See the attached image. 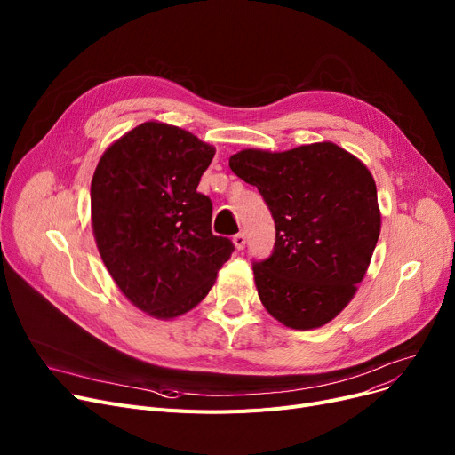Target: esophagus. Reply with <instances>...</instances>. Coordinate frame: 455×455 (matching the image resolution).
Here are the masks:
<instances>
[{
    "label": "esophagus",
    "mask_w": 455,
    "mask_h": 455,
    "mask_svg": "<svg viewBox=\"0 0 455 455\" xmlns=\"http://www.w3.org/2000/svg\"><path fill=\"white\" fill-rule=\"evenodd\" d=\"M232 242H234V245H235V249H237V251H243V249H245V245H247V235H245V232L235 234Z\"/></svg>",
    "instance_id": "esophagus-1"
}]
</instances>
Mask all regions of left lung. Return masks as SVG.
<instances>
[{
	"instance_id": "8db88e82",
	"label": "left lung",
	"mask_w": 455,
	"mask_h": 455,
	"mask_svg": "<svg viewBox=\"0 0 455 455\" xmlns=\"http://www.w3.org/2000/svg\"><path fill=\"white\" fill-rule=\"evenodd\" d=\"M228 165L258 188L275 220L273 254L252 266L261 304L288 328L324 326L354 299L379 237L367 165L331 141L243 149Z\"/></svg>"
}]
</instances>
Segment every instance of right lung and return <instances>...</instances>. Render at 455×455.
<instances>
[{"mask_svg": "<svg viewBox=\"0 0 455 455\" xmlns=\"http://www.w3.org/2000/svg\"><path fill=\"white\" fill-rule=\"evenodd\" d=\"M213 155L196 134L146 122L117 138L93 172L98 251L119 291L151 317L196 307L234 251L212 234V201L197 191Z\"/></svg>", "mask_w": 455, "mask_h": 455, "instance_id": "right-lung-1", "label": "right lung"}]
</instances>
